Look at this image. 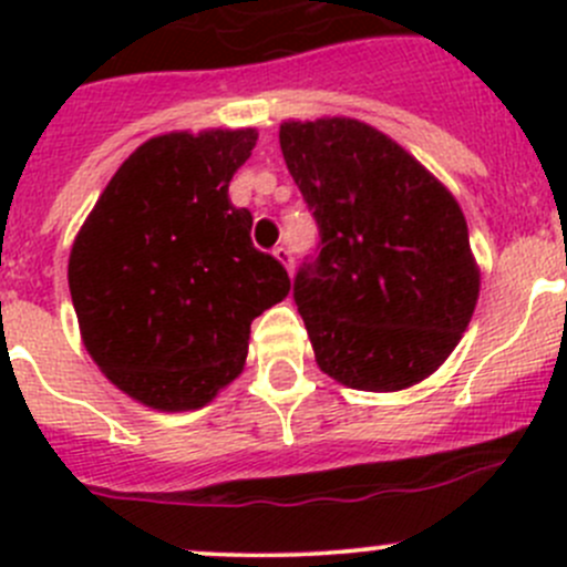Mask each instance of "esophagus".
Instances as JSON below:
<instances>
[{"mask_svg": "<svg viewBox=\"0 0 567 567\" xmlns=\"http://www.w3.org/2000/svg\"><path fill=\"white\" fill-rule=\"evenodd\" d=\"M274 257H277V260L282 262L285 268H288V274L293 271V255H290L288 247H277V249H274Z\"/></svg>", "mask_w": 567, "mask_h": 567, "instance_id": "obj_1", "label": "esophagus"}]
</instances>
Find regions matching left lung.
I'll return each instance as SVG.
<instances>
[{
	"instance_id": "1",
	"label": "left lung",
	"mask_w": 567,
	"mask_h": 567,
	"mask_svg": "<svg viewBox=\"0 0 567 567\" xmlns=\"http://www.w3.org/2000/svg\"><path fill=\"white\" fill-rule=\"evenodd\" d=\"M279 147L318 225L316 255L293 279L318 368L368 392L431 375L480 293L455 197L359 120L282 123Z\"/></svg>"
}]
</instances>
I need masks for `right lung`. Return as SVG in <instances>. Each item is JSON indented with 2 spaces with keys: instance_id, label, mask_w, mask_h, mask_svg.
Returning a JSON list of instances; mask_svg holds the SVG:
<instances>
[{
  "instance_id": "add662e5",
  "label": "right lung",
  "mask_w": 567,
  "mask_h": 567,
  "mask_svg": "<svg viewBox=\"0 0 567 567\" xmlns=\"http://www.w3.org/2000/svg\"><path fill=\"white\" fill-rule=\"evenodd\" d=\"M255 128L164 134L136 147L68 262L84 346L106 379L162 411L199 409L244 368L251 320L290 277L227 197Z\"/></svg>"
}]
</instances>
